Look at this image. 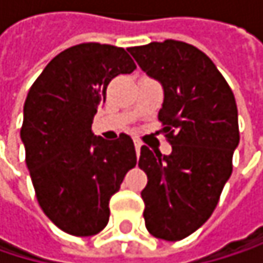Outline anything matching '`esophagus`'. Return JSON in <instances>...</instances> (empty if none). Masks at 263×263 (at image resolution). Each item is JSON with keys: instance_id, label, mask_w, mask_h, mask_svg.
Wrapping results in <instances>:
<instances>
[{"instance_id": "obj_1", "label": "esophagus", "mask_w": 263, "mask_h": 263, "mask_svg": "<svg viewBox=\"0 0 263 263\" xmlns=\"http://www.w3.org/2000/svg\"><path fill=\"white\" fill-rule=\"evenodd\" d=\"M134 144H135V151H137V155H140V149L143 146V143L138 140V138H134Z\"/></svg>"}]
</instances>
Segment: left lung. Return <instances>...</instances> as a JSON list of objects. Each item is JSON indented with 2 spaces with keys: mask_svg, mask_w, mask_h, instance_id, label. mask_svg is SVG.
Returning <instances> with one entry per match:
<instances>
[{
  "mask_svg": "<svg viewBox=\"0 0 263 263\" xmlns=\"http://www.w3.org/2000/svg\"><path fill=\"white\" fill-rule=\"evenodd\" d=\"M128 51L163 85L158 120L172 146L171 155L141 146L146 229L158 239L181 240L212 216L232 175L239 144L236 100L212 59L190 44L166 39Z\"/></svg>",
  "mask_w": 263,
  "mask_h": 263,
  "instance_id": "obj_1",
  "label": "left lung"
}]
</instances>
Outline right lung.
<instances>
[{"mask_svg":"<svg viewBox=\"0 0 263 263\" xmlns=\"http://www.w3.org/2000/svg\"><path fill=\"white\" fill-rule=\"evenodd\" d=\"M122 47L73 45L53 58L24 103L21 140L37 202L73 236H92L109 221V199L137 164L129 135L106 141L91 131L106 88L135 70Z\"/></svg>","mask_w":263,"mask_h":263,"instance_id":"add662e5","label":"right lung"}]
</instances>
